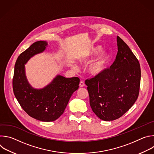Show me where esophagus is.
I'll list each match as a JSON object with an SVG mask.
<instances>
[{
    "label": "esophagus",
    "instance_id": "obj_1",
    "mask_svg": "<svg viewBox=\"0 0 154 154\" xmlns=\"http://www.w3.org/2000/svg\"><path fill=\"white\" fill-rule=\"evenodd\" d=\"M79 86H80V87H83L84 86H85V83H84V82H83V81H81L80 82V84H79Z\"/></svg>",
    "mask_w": 154,
    "mask_h": 154
}]
</instances>
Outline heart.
<instances>
[{"label": "heart", "instance_id": "heart-1", "mask_svg": "<svg viewBox=\"0 0 154 154\" xmlns=\"http://www.w3.org/2000/svg\"><path fill=\"white\" fill-rule=\"evenodd\" d=\"M99 50V48H93L85 57L80 58V61L82 63L86 64L90 63L97 54ZM108 58V54L104 51H100L97 55L96 58L90 63L88 68V73L93 76H97L100 74L105 68ZM73 68L75 69H77L75 65L73 66Z\"/></svg>", "mask_w": 154, "mask_h": 154}]
</instances>
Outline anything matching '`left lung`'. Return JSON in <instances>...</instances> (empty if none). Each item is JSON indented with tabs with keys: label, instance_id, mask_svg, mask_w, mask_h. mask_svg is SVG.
<instances>
[{
	"label": "left lung",
	"instance_id": "left-lung-1",
	"mask_svg": "<svg viewBox=\"0 0 154 154\" xmlns=\"http://www.w3.org/2000/svg\"><path fill=\"white\" fill-rule=\"evenodd\" d=\"M118 53L108 69L85 80L93 112L110 121L125 113L136 102L140 91V63L126 43L117 36Z\"/></svg>",
	"mask_w": 154,
	"mask_h": 154
}]
</instances>
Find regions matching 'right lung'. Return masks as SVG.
Masks as SVG:
<instances>
[{"label": "right lung", "mask_w": 154, "mask_h": 154, "mask_svg": "<svg viewBox=\"0 0 154 154\" xmlns=\"http://www.w3.org/2000/svg\"><path fill=\"white\" fill-rule=\"evenodd\" d=\"M48 46L46 41H39L20 54L15 63L13 79V92L21 107L30 116L43 122L55 121L63 113L80 83L78 77L57 75L42 88L32 86L26 75L25 64L32 57L45 51Z\"/></svg>", "instance_id": "add662e5"}]
</instances>
